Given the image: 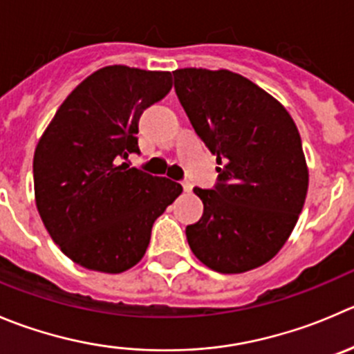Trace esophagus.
<instances>
[{
    "mask_svg": "<svg viewBox=\"0 0 354 354\" xmlns=\"http://www.w3.org/2000/svg\"><path fill=\"white\" fill-rule=\"evenodd\" d=\"M181 185H183V190L185 192H192V183H190V181L185 180V181H181Z\"/></svg>",
    "mask_w": 354,
    "mask_h": 354,
    "instance_id": "1",
    "label": "esophagus"
}]
</instances>
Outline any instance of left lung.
Wrapping results in <instances>:
<instances>
[{
	"mask_svg": "<svg viewBox=\"0 0 354 354\" xmlns=\"http://www.w3.org/2000/svg\"><path fill=\"white\" fill-rule=\"evenodd\" d=\"M174 90L195 133L216 156L218 181L195 187L204 214L187 226L198 261L243 273L283 247L303 211L308 167L289 112L243 75L178 68Z\"/></svg>",
	"mask_w": 354,
	"mask_h": 354,
	"instance_id": "8db88e82",
	"label": "left lung"
}]
</instances>
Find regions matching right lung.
I'll list each match as a JSON object with an SVG mask.
<instances>
[{
	"mask_svg": "<svg viewBox=\"0 0 354 354\" xmlns=\"http://www.w3.org/2000/svg\"><path fill=\"white\" fill-rule=\"evenodd\" d=\"M171 88V72L109 65L65 98L37 143V211L62 252L84 268L121 273L135 266L153 221L183 192L124 162L140 153V115Z\"/></svg>",
	"mask_w": 354,
	"mask_h": 354,
	"instance_id": "add662e5",
	"label": "right lung"
}]
</instances>
